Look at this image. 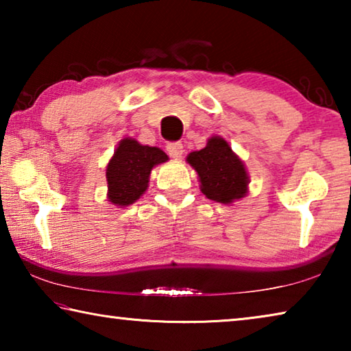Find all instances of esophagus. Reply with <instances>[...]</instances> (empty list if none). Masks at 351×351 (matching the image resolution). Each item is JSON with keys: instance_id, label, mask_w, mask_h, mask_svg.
Returning <instances> with one entry per match:
<instances>
[{"instance_id": "34e87169", "label": "esophagus", "mask_w": 351, "mask_h": 351, "mask_svg": "<svg viewBox=\"0 0 351 351\" xmlns=\"http://www.w3.org/2000/svg\"><path fill=\"white\" fill-rule=\"evenodd\" d=\"M165 150H167L170 158L180 159L182 152H184V147H182L181 142H169V144L165 145Z\"/></svg>"}]
</instances>
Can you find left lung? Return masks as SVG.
I'll use <instances>...</instances> for the list:
<instances>
[{"instance_id":"1","label":"left lung","mask_w":351,"mask_h":351,"mask_svg":"<svg viewBox=\"0 0 351 351\" xmlns=\"http://www.w3.org/2000/svg\"><path fill=\"white\" fill-rule=\"evenodd\" d=\"M187 161L198 171L201 192L209 199L229 204L246 195L245 165L223 138L213 136L203 150L190 153Z\"/></svg>"}]
</instances>
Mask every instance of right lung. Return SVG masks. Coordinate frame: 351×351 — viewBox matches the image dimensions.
I'll list each match as a JSON object with an SVG mask.
<instances>
[{
  "instance_id": "1",
  "label": "right lung",
  "mask_w": 351,
  "mask_h": 351,
  "mask_svg": "<svg viewBox=\"0 0 351 351\" xmlns=\"http://www.w3.org/2000/svg\"><path fill=\"white\" fill-rule=\"evenodd\" d=\"M167 159L158 147L141 145L130 138L121 141L106 167L108 199L116 206L133 204L147 190L152 169Z\"/></svg>"
}]
</instances>
